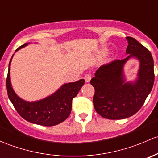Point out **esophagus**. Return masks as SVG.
Returning a JSON list of instances; mask_svg holds the SVG:
<instances>
[{
  "instance_id": "1",
  "label": "esophagus",
  "mask_w": 158,
  "mask_h": 158,
  "mask_svg": "<svg viewBox=\"0 0 158 158\" xmlns=\"http://www.w3.org/2000/svg\"><path fill=\"white\" fill-rule=\"evenodd\" d=\"M84 80H85V82L88 83L90 82L91 80V74H87L85 76H84Z\"/></svg>"
}]
</instances>
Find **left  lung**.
Segmentation results:
<instances>
[{
	"mask_svg": "<svg viewBox=\"0 0 158 158\" xmlns=\"http://www.w3.org/2000/svg\"><path fill=\"white\" fill-rule=\"evenodd\" d=\"M126 40L128 56L100 66L90 81L95 89L94 109L109 119H123L135 114L154 85V60L150 51L132 37H126ZM130 57L137 58L140 62L135 82H126L123 74L124 64Z\"/></svg>",
	"mask_w": 158,
	"mask_h": 158,
	"instance_id": "obj_1",
	"label": "left lung"
}]
</instances>
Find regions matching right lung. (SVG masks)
<instances>
[{
	"label": "right lung",
	"mask_w": 158,
	"mask_h": 158,
	"mask_svg": "<svg viewBox=\"0 0 158 158\" xmlns=\"http://www.w3.org/2000/svg\"><path fill=\"white\" fill-rule=\"evenodd\" d=\"M27 44L19 46L16 51L23 48ZM12 58L8 68L6 90L10 100L19 115L31 123L44 126H53L64 121L71 113L72 100L84 84V80L64 84L56 92L43 100L34 102L25 101L15 94L11 86L10 69Z\"/></svg>",
	"instance_id": "1"
}]
</instances>
